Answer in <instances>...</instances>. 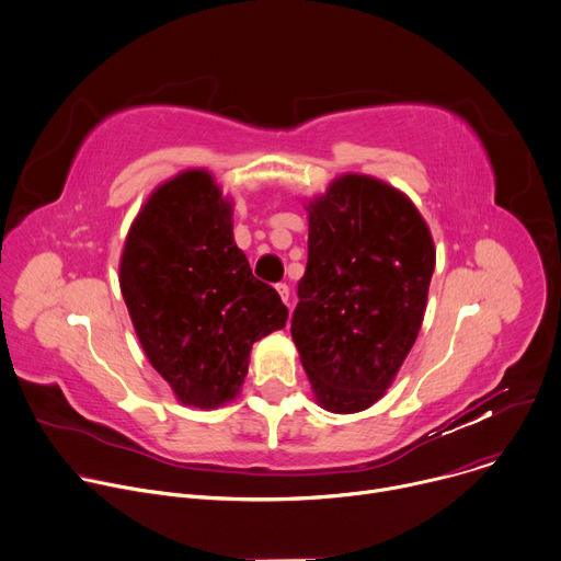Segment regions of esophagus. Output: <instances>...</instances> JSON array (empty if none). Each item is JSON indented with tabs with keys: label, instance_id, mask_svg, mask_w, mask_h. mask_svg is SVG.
<instances>
[{
	"label": "esophagus",
	"instance_id": "34e87169",
	"mask_svg": "<svg viewBox=\"0 0 561 561\" xmlns=\"http://www.w3.org/2000/svg\"><path fill=\"white\" fill-rule=\"evenodd\" d=\"M277 293H279L282 301H284L286 306H290V288H288V284H277Z\"/></svg>",
	"mask_w": 561,
	"mask_h": 561
}]
</instances>
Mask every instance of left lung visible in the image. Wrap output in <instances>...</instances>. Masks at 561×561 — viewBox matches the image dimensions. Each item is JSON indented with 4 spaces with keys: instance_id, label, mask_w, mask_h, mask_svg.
Here are the masks:
<instances>
[{
    "instance_id": "obj_1",
    "label": "left lung",
    "mask_w": 561,
    "mask_h": 561,
    "mask_svg": "<svg viewBox=\"0 0 561 561\" xmlns=\"http://www.w3.org/2000/svg\"><path fill=\"white\" fill-rule=\"evenodd\" d=\"M433 271L428 226L392 186L344 175L310 204L290 335L319 404L357 413L386 392L417 340Z\"/></svg>"
}]
</instances>
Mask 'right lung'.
I'll return each instance as SVG.
<instances>
[{
  "mask_svg": "<svg viewBox=\"0 0 561 561\" xmlns=\"http://www.w3.org/2000/svg\"><path fill=\"white\" fill-rule=\"evenodd\" d=\"M230 204L206 171L159 186L137 215L119 264L141 348L178 399L215 409L239 392L257 340L288 308L232 237Z\"/></svg>",
  "mask_w": 561,
  "mask_h": 561,
  "instance_id": "right-lung-1",
  "label": "right lung"
}]
</instances>
